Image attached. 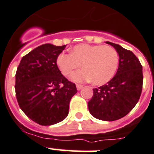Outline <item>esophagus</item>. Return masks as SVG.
I'll return each mask as SVG.
<instances>
[{
	"label": "esophagus",
	"mask_w": 154,
	"mask_h": 154,
	"mask_svg": "<svg viewBox=\"0 0 154 154\" xmlns=\"http://www.w3.org/2000/svg\"><path fill=\"white\" fill-rule=\"evenodd\" d=\"M76 87H77V90H81L83 87H84V86L81 85V84H77V85H76Z\"/></svg>",
	"instance_id": "obj_1"
}]
</instances>
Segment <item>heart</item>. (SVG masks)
Masks as SVG:
<instances>
[{
    "mask_svg": "<svg viewBox=\"0 0 154 154\" xmlns=\"http://www.w3.org/2000/svg\"><path fill=\"white\" fill-rule=\"evenodd\" d=\"M119 56L111 46L101 45H77L70 54H60L56 64L64 76H69L80 67L84 70L71 76L74 81L83 82L92 80L95 85L106 84L112 80L117 71Z\"/></svg>",
    "mask_w": 154,
    "mask_h": 154,
    "instance_id": "1",
    "label": "heart"
}]
</instances>
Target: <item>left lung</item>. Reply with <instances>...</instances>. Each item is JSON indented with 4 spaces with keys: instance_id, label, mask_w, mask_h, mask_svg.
I'll return each mask as SVG.
<instances>
[{
    "instance_id": "1",
    "label": "left lung",
    "mask_w": 154,
    "mask_h": 154,
    "mask_svg": "<svg viewBox=\"0 0 154 154\" xmlns=\"http://www.w3.org/2000/svg\"><path fill=\"white\" fill-rule=\"evenodd\" d=\"M106 43L112 45L119 54V68L107 84L93 89L88 108L96 119L116 121L128 114L138 102L143 87V72L140 61L132 51L118 44Z\"/></svg>"
}]
</instances>
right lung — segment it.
<instances>
[{
  "label": "right lung",
  "mask_w": 154,
  "mask_h": 154,
  "mask_svg": "<svg viewBox=\"0 0 154 154\" xmlns=\"http://www.w3.org/2000/svg\"><path fill=\"white\" fill-rule=\"evenodd\" d=\"M66 45L44 44L23 57L16 73L15 91L22 111L40 125L64 120L77 92L75 84L61 74L57 57Z\"/></svg>",
  "instance_id": "add662e5"
}]
</instances>
